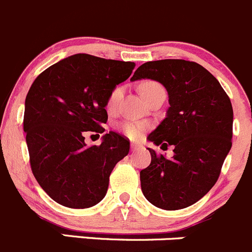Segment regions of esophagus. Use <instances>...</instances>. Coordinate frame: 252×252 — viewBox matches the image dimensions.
Listing matches in <instances>:
<instances>
[{
	"mask_svg": "<svg viewBox=\"0 0 252 252\" xmlns=\"http://www.w3.org/2000/svg\"><path fill=\"white\" fill-rule=\"evenodd\" d=\"M141 148H143V146H141L140 144H138V143H131V150H133V151L139 150V149H141Z\"/></svg>",
	"mask_w": 252,
	"mask_h": 252,
	"instance_id": "obj_1",
	"label": "esophagus"
}]
</instances>
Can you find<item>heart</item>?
Returning a JSON list of instances; mask_svg holds the SVG:
<instances>
[{"label":"heart","mask_w":252,"mask_h":252,"mask_svg":"<svg viewBox=\"0 0 252 252\" xmlns=\"http://www.w3.org/2000/svg\"><path fill=\"white\" fill-rule=\"evenodd\" d=\"M158 89H162V86H161L160 84H158V82L155 81H146L140 86V94L141 96L146 99L154 91H156V90ZM123 87L118 86L116 87V89L112 90V92L108 96V99H107V109H108L109 112L116 111L119 102H121L122 97H123ZM119 129H121L122 133L126 136H128V138L138 139L140 138L143 131L145 130V126L140 123H135V122H124V123H122L121 126H119Z\"/></svg>","instance_id":"heart-1"}]
</instances>
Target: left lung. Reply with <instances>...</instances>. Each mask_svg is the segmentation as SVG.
Instances as JSON below:
<instances>
[{"label":"left lung","mask_w":252,"mask_h":252,"mask_svg":"<svg viewBox=\"0 0 252 252\" xmlns=\"http://www.w3.org/2000/svg\"><path fill=\"white\" fill-rule=\"evenodd\" d=\"M141 79L163 85L170 103L166 118L148 140L175 148L172 158L149 149L151 162L140 171L141 191L158 208H186L211 191L230 151L234 117L230 98L218 80L193 61H149L130 80Z\"/></svg>","instance_id":"left-lung-1"}]
</instances>
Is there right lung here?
I'll return each mask as SVG.
<instances>
[{"mask_svg": "<svg viewBox=\"0 0 252 252\" xmlns=\"http://www.w3.org/2000/svg\"><path fill=\"white\" fill-rule=\"evenodd\" d=\"M135 67L130 61L75 54L44 70L26 97L23 129L32 172L56 203L90 208L104 198L109 175L128 155V139L114 131L87 146L86 131L103 133L112 90Z\"/></svg>", "mask_w": 252, "mask_h": 252, "instance_id": "1", "label": "right lung"}]
</instances>
